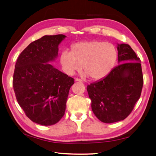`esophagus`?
Instances as JSON below:
<instances>
[{"label": "esophagus", "mask_w": 156, "mask_h": 156, "mask_svg": "<svg viewBox=\"0 0 156 156\" xmlns=\"http://www.w3.org/2000/svg\"><path fill=\"white\" fill-rule=\"evenodd\" d=\"M75 81L76 82H80V83H83V80H80V79H79V78H76L75 79Z\"/></svg>", "instance_id": "34e87169"}]
</instances>
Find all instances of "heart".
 <instances>
[{"mask_svg": "<svg viewBox=\"0 0 156 156\" xmlns=\"http://www.w3.org/2000/svg\"><path fill=\"white\" fill-rule=\"evenodd\" d=\"M60 62L66 74L72 76L82 69L84 76H90L94 80L106 76L115 65L117 51L115 46L101 41H84L73 44L72 51L63 50Z\"/></svg>", "mask_w": 156, "mask_h": 156, "instance_id": "b5f03b06", "label": "heart"}]
</instances>
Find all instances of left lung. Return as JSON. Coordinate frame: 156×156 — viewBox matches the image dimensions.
Instances as JSON below:
<instances>
[{"instance_id":"1","label":"left lung","mask_w":156,"mask_h":156,"mask_svg":"<svg viewBox=\"0 0 156 156\" xmlns=\"http://www.w3.org/2000/svg\"><path fill=\"white\" fill-rule=\"evenodd\" d=\"M118 62L109 74L89 84L91 109L102 122L123 120L140 98L143 85L140 60L127 44H117Z\"/></svg>"}]
</instances>
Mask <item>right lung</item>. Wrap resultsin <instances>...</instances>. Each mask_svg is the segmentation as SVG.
I'll use <instances>...</instances> for the list:
<instances>
[{"label":"right lung","mask_w":156,"mask_h":156,"mask_svg":"<svg viewBox=\"0 0 156 156\" xmlns=\"http://www.w3.org/2000/svg\"><path fill=\"white\" fill-rule=\"evenodd\" d=\"M63 34L44 36L21 52L15 65L13 87L26 115L39 125H53L65 114L74 80L49 62L56 60Z\"/></svg>","instance_id":"1"}]
</instances>
